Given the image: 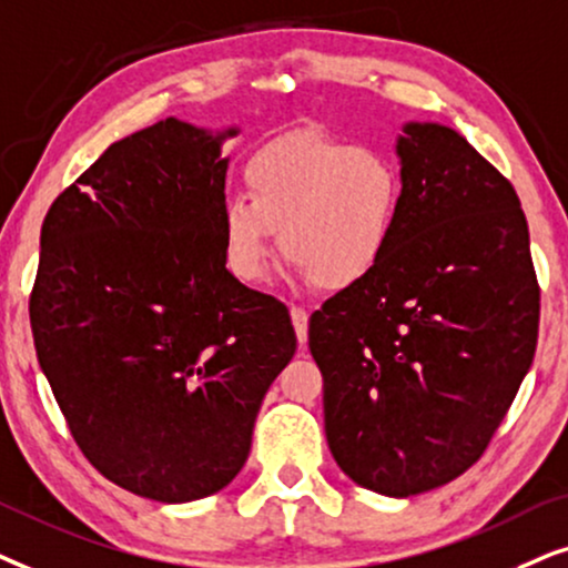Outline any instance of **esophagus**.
Instances as JSON below:
<instances>
[{"label": "esophagus", "instance_id": "1", "mask_svg": "<svg viewBox=\"0 0 568 568\" xmlns=\"http://www.w3.org/2000/svg\"><path fill=\"white\" fill-rule=\"evenodd\" d=\"M291 320H293V327H296L298 343L306 345V339H308V312L304 306H291Z\"/></svg>", "mask_w": 568, "mask_h": 568}]
</instances>
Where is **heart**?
Instances as JSON below:
<instances>
[{
  "label": "heart",
  "instance_id": "b5f03b06",
  "mask_svg": "<svg viewBox=\"0 0 568 568\" xmlns=\"http://www.w3.org/2000/svg\"><path fill=\"white\" fill-rule=\"evenodd\" d=\"M246 196L221 207L223 254L244 283H260L280 252L329 291L353 288L387 260L403 229L405 179L379 148L291 134L248 158Z\"/></svg>",
  "mask_w": 568,
  "mask_h": 568
}]
</instances>
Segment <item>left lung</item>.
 Instances as JSON below:
<instances>
[{
	"instance_id": "left-lung-1",
	"label": "left lung",
	"mask_w": 568,
	"mask_h": 568,
	"mask_svg": "<svg viewBox=\"0 0 568 568\" xmlns=\"http://www.w3.org/2000/svg\"><path fill=\"white\" fill-rule=\"evenodd\" d=\"M403 229L379 270L324 301L308 347L332 457L413 496L478 463L530 372L540 285L511 181L463 134L407 124Z\"/></svg>"
}]
</instances>
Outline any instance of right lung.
Segmentation results:
<instances>
[{"label":"right lung","mask_w":568,"mask_h":568,"mask_svg":"<svg viewBox=\"0 0 568 568\" xmlns=\"http://www.w3.org/2000/svg\"><path fill=\"white\" fill-rule=\"evenodd\" d=\"M231 134L171 116L113 142L41 225L28 304L41 372L88 463L153 501L236 478L296 353L283 301L225 270Z\"/></svg>","instance_id":"1"}]
</instances>
